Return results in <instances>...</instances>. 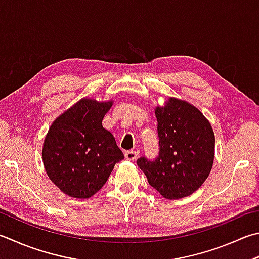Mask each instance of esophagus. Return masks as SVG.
Masks as SVG:
<instances>
[{"label":"esophagus","mask_w":259,"mask_h":259,"mask_svg":"<svg viewBox=\"0 0 259 259\" xmlns=\"http://www.w3.org/2000/svg\"><path fill=\"white\" fill-rule=\"evenodd\" d=\"M139 152L138 151H134V150H131V151H126L125 152V158L130 160V161H134L136 158H138Z\"/></svg>","instance_id":"1"}]
</instances>
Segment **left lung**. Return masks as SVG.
Returning <instances> with one entry per match:
<instances>
[{"mask_svg": "<svg viewBox=\"0 0 259 259\" xmlns=\"http://www.w3.org/2000/svg\"><path fill=\"white\" fill-rule=\"evenodd\" d=\"M159 154L136 160L149 184L164 198L189 196L211 172L215 138L208 120L196 107L170 98L155 108Z\"/></svg>", "mask_w": 259, "mask_h": 259, "instance_id": "1", "label": "left lung"}]
</instances>
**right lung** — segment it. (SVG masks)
Returning <instances> with one entry per match:
<instances>
[{
    "instance_id": "right-lung-1",
    "label": "right lung",
    "mask_w": 259,
    "mask_h": 259,
    "mask_svg": "<svg viewBox=\"0 0 259 259\" xmlns=\"http://www.w3.org/2000/svg\"><path fill=\"white\" fill-rule=\"evenodd\" d=\"M113 102L82 99L52 124L42 148L48 177L63 193L89 198L124 159L114 135L102 127Z\"/></svg>"
}]
</instances>
